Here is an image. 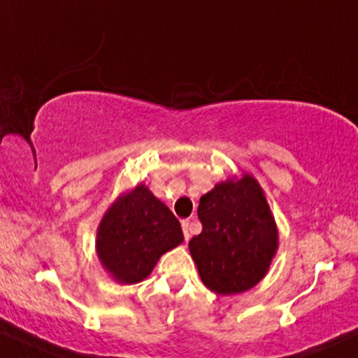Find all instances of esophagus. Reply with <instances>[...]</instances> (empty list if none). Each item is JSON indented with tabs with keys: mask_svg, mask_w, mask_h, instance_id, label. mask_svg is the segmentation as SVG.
Returning <instances> with one entry per match:
<instances>
[{
	"mask_svg": "<svg viewBox=\"0 0 358 358\" xmlns=\"http://www.w3.org/2000/svg\"><path fill=\"white\" fill-rule=\"evenodd\" d=\"M182 229H183V236H185V241L190 239V221L185 219V221H182Z\"/></svg>",
	"mask_w": 358,
	"mask_h": 358,
	"instance_id": "34e87169",
	"label": "esophagus"
}]
</instances>
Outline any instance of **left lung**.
<instances>
[{
	"mask_svg": "<svg viewBox=\"0 0 358 358\" xmlns=\"http://www.w3.org/2000/svg\"><path fill=\"white\" fill-rule=\"evenodd\" d=\"M202 233L190 239L192 258L212 292L229 296L258 284L278 245L277 226L253 176L227 180L200 197Z\"/></svg>",
	"mask_w": 358,
	"mask_h": 358,
	"instance_id": "8db88e82",
	"label": "left lung"
}]
</instances>
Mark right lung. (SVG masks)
Returning <instances> with one entry per match:
<instances>
[{"mask_svg":"<svg viewBox=\"0 0 358 358\" xmlns=\"http://www.w3.org/2000/svg\"><path fill=\"white\" fill-rule=\"evenodd\" d=\"M183 241L173 212L144 185L110 207L98 227L96 251L101 265L120 284L146 278L168 250Z\"/></svg>","mask_w":358,"mask_h":358,"instance_id":"add662e5","label":"right lung"}]
</instances>
